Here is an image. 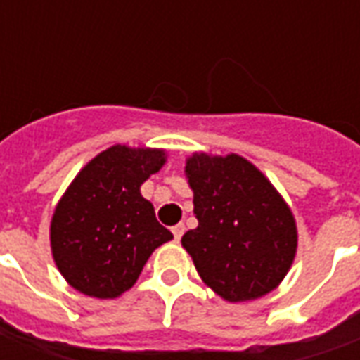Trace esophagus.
<instances>
[{"label":"esophagus","mask_w":360,"mask_h":360,"mask_svg":"<svg viewBox=\"0 0 360 360\" xmlns=\"http://www.w3.org/2000/svg\"><path fill=\"white\" fill-rule=\"evenodd\" d=\"M172 233H173V237H175V241H179L181 237H183V233H185V226H183V224H177V226H173Z\"/></svg>","instance_id":"obj_1"}]
</instances>
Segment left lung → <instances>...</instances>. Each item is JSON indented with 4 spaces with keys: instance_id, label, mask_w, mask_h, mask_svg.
Segmentation results:
<instances>
[{
    "instance_id": "obj_1",
    "label": "left lung",
    "mask_w": 360,
    "mask_h": 360,
    "mask_svg": "<svg viewBox=\"0 0 360 360\" xmlns=\"http://www.w3.org/2000/svg\"><path fill=\"white\" fill-rule=\"evenodd\" d=\"M185 173L198 227L181 243L204 283L231 302L270 293L285 278L297 250V227L283 198L237 154H195Z\"/></svg>"
}]
</instances>
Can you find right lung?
Wrapping results in <instances>:
<instances>
[{
    "label": "right lung",
    "instance_id": "1",
    "mask_svg": "<svg viewBox=\"0 0 360 360\" xmlns=\"http://www.w3.org/2000/svg\"><path fill=\"white\" fill-rule=\"evenodd\" d=\"M162 150L111 146L82 167L51 218V252L77 291L113 299L141 276L150 255L173 239L142 198L141 185L160 172Z\"/></svg>",
    "mask_w": 360,
    "mask_h": 360
}]
</instances>
